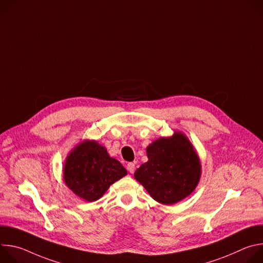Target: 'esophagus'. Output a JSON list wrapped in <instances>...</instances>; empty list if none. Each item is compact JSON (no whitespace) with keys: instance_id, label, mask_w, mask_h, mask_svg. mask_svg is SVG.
<instances>
[{"instance_id":"34e87169","label":"esophagus","mask_w":263,"mask_h":263,"mask_svg":"<svg viewBox=\"0 0 263 263\" xmlns=\"http://www.w3.org/2000/svg\"><path fill=\"white\" fill-rule=\"evenodd\" d=\"M127 170H128V172H129L130 174H133L134 171H135V164H134V163H128Z\"/></svg>"}]
</instances>
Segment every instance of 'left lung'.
Instances as JSON below:
<instances>
[{
    "mask_svg": "<svg viewBox=\"0 0 263 263\" xmlns=\"http://www.w3.org/2000/svg\"><path fill=\"white\" fill-rule=\"evenodd\" d=\"M147 161L134 173V178L156 202L173 205L197 189L202 175L200 157L184 133L174 132L146 146Z\"/></svg>",
    "mask_w": 263,
    "mask_h": 263,
    "instance_id": "left-lung-1",
    "label": "left lung"
}]
</instances>
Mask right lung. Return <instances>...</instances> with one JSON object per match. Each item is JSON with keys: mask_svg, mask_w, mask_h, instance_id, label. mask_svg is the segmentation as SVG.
Returning a JSON list of instances; mask_svg holds the SVG:
<instances>
[{"mask_svg": "<svg viewBox=\"0 0 263 263\" xmlns=\"http://www.w3.org/2000/svg\"><path fill=\"white\" fill-rule=\"evenodd\" d=\"M127 175V170L104 145L85 139L67 154L63 165V180L68 189L86 202L99 200L110 187Z\"/></svg>", "mask_w": 263, "mask_h": 263, "instance_id": "right-lung-1", "label": "right lung"}]
</instances>
